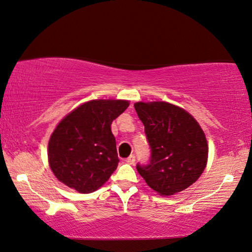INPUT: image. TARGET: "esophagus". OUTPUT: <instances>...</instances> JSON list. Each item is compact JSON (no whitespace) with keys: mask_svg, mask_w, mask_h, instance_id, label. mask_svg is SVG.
Segmentation results:
<instances>
[{"mask_svg":"<svg viewBox=\"0 0 252 252\" xmlns=\"http://www.w3.org/2000/svg\"><path fill=\"white\" fill-rule=\"evenodd\" d=\"M125 160H126V163H128V164H134L135 163V155L128 156V158H127Z\"/></svg>","mask_w":252,"mask_h":252,"instance_id":"1","label":"esophagus"}]
</instances>
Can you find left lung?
I'll use <instances>...</instances> for the list:
<instances>
[{"label": "left lung", "mask_w": 252, "mask_h": 252, "mask_svg": "<svg viewBox=\"0 0 252 252\" xmlns=\"http://www.w3.org/2000/svg\"><path fill=\"white\" fill-rule=\"evenodd\" d=\"M151 148L147 164L136 168L160 195H173L192 185L203 173L208 143L199 124L188 111L168 102H136Z\"/></svg>", "instance_id": "left-lung-1"}]
</instances>
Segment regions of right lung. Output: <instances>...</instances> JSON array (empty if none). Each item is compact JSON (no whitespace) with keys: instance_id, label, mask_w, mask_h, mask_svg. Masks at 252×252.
<instances>
[{"instance_id":"add662e5","label":"right lung","mask_w":252,"mask_h":252,"mask_svg":"<svg viewBox=\"0 0 252 252\" xmlns=\"http://www.w3.org/2000/svg\"><path fill=\"white\" fill-rule=\"evenodd\" d=\"M128 105L126 100H92L59 123L49 141L48 158L60 182L80 193L106 183L119 163L110 125Z\"/></svg>"}]
</instances>
